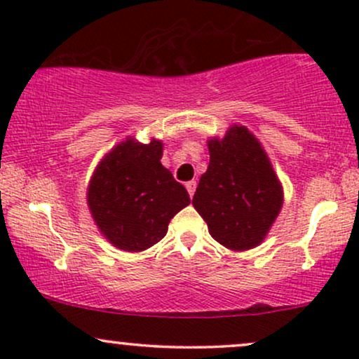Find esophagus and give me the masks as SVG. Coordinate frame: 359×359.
<instances>
[{
  "label": "esophagus",
  "instance_id": "esophagus-1",
  "mask_svg": "<svg viewBox=\"0 0 359 359\" xmlns=\"http://www.w3.org/2000/svg\"><path fill=\"white\" fill-rule=\"evenodd\" d=\"M185 189H187L189 196H194V192H196V182L194 180H189V182H185Z\"/></svg>",
  "mask_w": 359,
  "mask_h": 359
}]
</instances>
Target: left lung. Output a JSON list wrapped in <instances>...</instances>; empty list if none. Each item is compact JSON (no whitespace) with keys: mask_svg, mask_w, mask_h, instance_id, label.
I'll use <instances>...</instances> for the list:
<instances>
[{"mask_svg":"<svg viewBox=\"0 0 359 359\" xmlns=\"http://www.w3.org/2000/svg\"><path fill=\"white\" fill-rule=\"evenodd\" d=\"M209 165L192 204L211 236L229 250L259 245L282 208L280 185L262 145L245 126L209 142Z\"/></svg>","mask_w":359,"mask_h":359,"instance_id":"left-lung-1","label":"left lung"}]
</instances>
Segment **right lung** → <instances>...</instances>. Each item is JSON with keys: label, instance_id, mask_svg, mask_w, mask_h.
Segmentation results:
<instances>
[{"label": "right lung", "instance_id": "add662e5", "mask_svg": "<svg viewBox=\"0 0 359 359\" xmlns=\"http://www.w3.org/2000/svg\"><path fill=\"white\" fill-rule=\"evenodd\" d=\"M162 143L126 140L94 172L88 203L101 233L119 250L143 251L167 234L168 222L191 203L187 191L160 163Z\"/></svg>", "mask_w": 359, "mask_h": 359}]
</instances>
